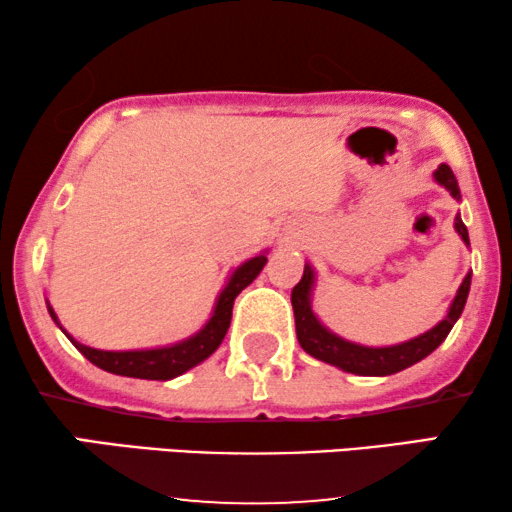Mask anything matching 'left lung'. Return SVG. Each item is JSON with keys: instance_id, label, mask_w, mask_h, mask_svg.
Segmentation results:
<instances>
[{"instance_id": "obj_1", "label": "left lung", "mask_w": 512, "mask_h": 512, "mask_svg": "<svg viewBox=\"0 0 512 512\" xmlns=\"http://www.w3.org/2000/svg\"><path fill=\"white\" fill-rule=\"evenodd\" d=\"M433 177H436L438 184L445 186L454 198L457 200L461 198L457 179H454L450 167L440 165L438 170L433 172ZM454 228H457L461 240L471 244L468 242V230L459 214L457 219H454ZM312 286H314V270L312 265L305 263L303 277H300V282L293 286L291 291V305H293V317H296V335H298L300 347H303L310 356H314V359L331 363V366L345 370V373L394 375L398 370H405L410 368L412 363L426 359V356H429L433 349H436L440 342L450 335L452 326L457 324L461 312H464L468 291H471V272L464 277L457 296L452 300L450 312H447V317L440 321L438 326H433L431 331L419 335V338H412L408 342H401V345H391V347H363V345H356V342L342 340L335 333L328 331V328L321 324L312 312Z\"/></svg>"}]
</instances>
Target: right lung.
Here are the masks:
<instances>
[{"label":"right lung","instance_id":"right-lung-1","mask_svg":"<svg viewBox=\"0 0 512 512\" xmlns=\"http://www.w3.org/2000/svg\"><path fill=\"white\" fill-rule=\"evenodd\" d=\"M265 263H268V256L265 254H258L254 258H249L247 263H242L240 268L230 275L226 289L221 291L219 300H216L212 319L202 326V331L191 335L188 340L177 342V345L158 349H135V352H104V349L81 345V342H76L72 335H67V338L72 340V345L79 349L90 363L107 370V373L139 377V380H172V377L186 373L188 368L198 366V363H202L207 356H212L216 349H219L228 333L235 298L240 296L242 289H247V286L254 282ZM48 312H51L55 324L60 326L51 305H48Z\"/></svg>","mask_w":512,"mask_h":512}]
</instances>
